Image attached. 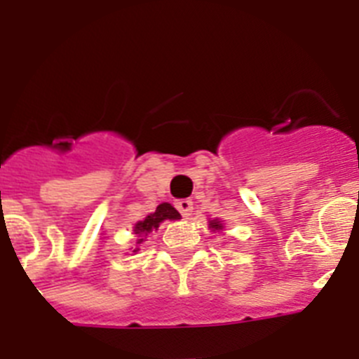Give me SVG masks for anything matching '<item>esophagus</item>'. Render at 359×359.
<instances>
[{"label":"esophagus","mask_w":359,"mask_h":359,"mask_svg":"<svg viewBox=\"0 0 359 359\" xmlns=\"http://www.w3.org/2000/svg\"><path fill=\"white\" fill-rule=\"evenodd\" d=\"M176 208L180 210V214H182L183 217L189 219L190 215H192V210H194V203L190 201V199H180V201L176 203Z\"/></svg>","instance_id":"esophagus-1"}]
</instances>
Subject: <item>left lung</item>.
Listing matches in <instances>:
<instances>
[{
  "instance_id": "left-lung-1",
  "label": "left lung",
  "mask_w": 359,
  "mask_h": 359,
  "mask_svg": "<svg viewBox=\"0 0 359 359\" xmlns=\"http://www.w3.org/2000/svg\"><path fill=\"white\" fill-rule=\"evenodd\" d=\"M208 228H210V230H223V223H221V221H219V219H212L210 223H208Z\"/></svg>"
}]
</instances>
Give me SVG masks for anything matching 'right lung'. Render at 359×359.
<instances>
[{
	"instance_id": "obj_1",
	"label": "right lung",
	"mask_w": 359,
	"mask_h": 359,
	"mask_svg": "<svg viewBox=\"0 0 359 359\" xmlns=\"http://www.w3.org/2000/svg\"><path fill=\"white\" fill-rule=\"evenodd\" d=\"M165 219L176 221V219H182V215H180V212H177L170 203H161V205H158L156 210L152 212V214H149L144 221H138V223L135 224V233L138 236L136 244L144 243V237L147 236V233H151L152 230H158L160 223H163Z\"/></svg>"
}]
</instances>
